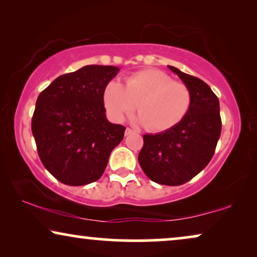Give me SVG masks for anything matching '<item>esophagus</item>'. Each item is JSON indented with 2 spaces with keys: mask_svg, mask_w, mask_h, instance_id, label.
<instances>
[{
  "mask_svg": "<svg viewBox=\"0 0 257 257\" xmlns=\"http://www.w3.org/2000/svg\"><path fill=\"white\" fill-rule=\"evenodd\" d=\"M133 132H135V131H133V130H131V128H126L125 130V136H130V135H132V133Z\"/></svg>",
  "mask_w": 257,
  "mask_h": 257,
  "instance_id": "esophagus-1",
  "label": "esophagus"
}]
</instances>
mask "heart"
<instances>
[{"mask_svg":"<svg viewBox=\"0 0 257 257\" xmlns=\"http://www.w3.org/2000/svg\"><path fill=\"white\" fill-rule=\"evenodd\" d=\"M103 104L112 121L119 122L138 105V121L150 132H164L177 126L188 113L192 93L184 83L174 82L160 70L132 73L125 86L111 80L103 90Z\"/></svg>","mask_w":257,"mask_h":257,"instance_id":"1","label":"heart"}]
</instances>
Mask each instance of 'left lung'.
Listing matches in <instances>:
<instances>
[{
	"instance_id": "8db88e82",
	"label": "left lung",
	"mask_w": 257,
	"mask_h": 257,
	"mask_svg": "<svg viewBox=\"0 0 257 257\" xmlns=\"http://www.w3.org/2000/svg\"><path fill=\"white\" fill-rule=\"evenodd\" d=\"M168 69L188 86L191 108L174 127L144 136L138 160L152 181L179 186L199 174L213 158L221 135L220 103L203 80L174 66L168 65Z\"/></svg>"
}]
</instances>
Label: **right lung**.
I'll return each mask as SVG.
<instances>
[{"label": "right lung", "mask_w": 257, "mask_h": 257, "mask_svg": "<svg viewBox=\"0 0 257 257\" xmlns=\"http://www.w3.org/2000/svg\"><path fill=\"white\" fill-rule=\"evenodd\" d=\"M119 72L86 65L56 78L37 98L31 131L44 167L58 181L83 186L97 181L125 127L106 119L103 90Z\"/></svg>", "instance_id": "right-lung-1"}]
</instances>
